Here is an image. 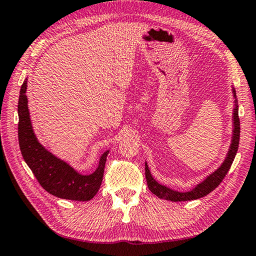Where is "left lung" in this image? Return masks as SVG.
Instances as JSON below:
<instances>
[{
  "mask_svg": "<svg viewBox=\"0 0 256 256\" xmlns=\"http://www.w3.org/2000/svg\"><path fill=\"white\" fill-rule=\"evenodd\" d=\"M232 92L234 97V134L232 140H231V145L229 147V152L227 154L224 162L222 164L215 172H212L206 179L198 183L191 191L188 192H178L174 190L169 188L167 186L159 184L155 179H154L150 169H148L147 162H145V176L148 188L150 190L152 193L158 196L159 198L172 200V202H183V200H193L200 198H204L205 195L210 194L214 191L219 184L222 183L224 178L227 174L231 164H232L234 157L236 155L238 147H239V140H240V120H239V106H238V100L236 94V89L232 87Z\"/></svg>",
  "mask_w": 256,
  "mask_h": 256,
  "instance_id": "obj_1",
  "label": "left lung"
}]
</instances>
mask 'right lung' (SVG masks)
<instances>
[{
    "mask_svg": "<svg viewBox=\"0 0 256 256\" xmlns=\"http://www.w3.org/2000/svg\"><path fill=\"white\" fill-rule=\"evenodd\" d=\"M27 80H24L18 99V142L24 160L36 179L48 193L72 200H90L102 182L109 150L100 157L98 168L92 174L82 176L40 144L34 133L26 96Z\"/></svg>",
    "mask_w": 256,
    "mask_h": 256,
    "instance_id": "add662e5",
    "label": "right lung"
}]
</instances>
